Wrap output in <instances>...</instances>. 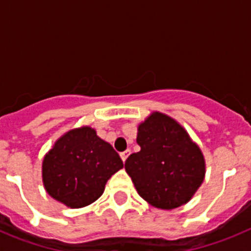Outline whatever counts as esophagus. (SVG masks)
<instances>
[{"label": "esophagus", "mask_w": 251, "mask_h": 251, "mask_svg": "<svg viewBox=\"0 0 251 251\" xmlns=\"http://www.w3.org/2000/svg\"><path fill=\"white\" fill-rule=\"evenodd\" d=\"M129 154H130V151L129 150H126V151H124V152H122L121 153L122 161H123V162L127 161V158H128V156H129Z\"/></svg>", "instance_id": "obj_1"}]
</instances>
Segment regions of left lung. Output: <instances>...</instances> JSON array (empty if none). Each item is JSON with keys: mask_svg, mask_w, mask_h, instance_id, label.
Wrapping results in <instances>:
<instances>
[{"mask_svg": "<svg viewBox=\"0 0 251 251\" xmlns=\"http://www.w3.org/2000/svg\"><path fill=\"white\" fill-rule=\"evenodd\" d=\"M141 151L126 161V171L142 199L171 210L191 200L205 177L200 148L176 121L153 113L138 127Z\"/></svg>", "mask_w": 251, "mask_h": 251, "instance_id": "1", "label": "left lung"}]
</instances>
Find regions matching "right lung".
Wrapping results in <instances>:
<instances>
[{
  "label": "right lung",
  "instance_id": "right-lung-1",
  "mask_svg": "<svg viewBox=\"0 0 251 251\" xmlns=\"http://www.w3.org/2000/svg\"><path fill=\"white\" fill-rule=\"evenodd\" d=\"M123 168L121 157L94 129L83 127L64 134L43 162V181L52 199L73 208L98 200L106 181Z\"/></svg>",
  "mask_w": 251,
  "mask_h": 251
}]
</instances>
